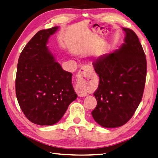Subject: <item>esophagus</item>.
<instances>
[{"instance_id":"esophagus-1","label":"esophagus","mask_w":158,"mask_h":158,"mask_svg":"<svg viewBox=\"0 0 158 158\" xmlns=\"http://www.w3.org/2000/svg\"><path fill=\"white\" fill-rule=\"evenodd\" d=\"M93 67L90 65H85L79 70L78 73V81L76 84V92L79 97H85L87 95L85 86L83 85L82 78L87 76L90 73L93 72Z\"/></svg>"}]
</instances>
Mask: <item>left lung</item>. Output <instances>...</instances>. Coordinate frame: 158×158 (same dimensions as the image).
Instances as JSON below:
<instances>
[{"label":"left lung","mask_w":158,"mask_h":158,"mask_svg":"<svg viewBox=\"0 0 158 158\" xmlns=\"http://www.w3.org/2000/svg\"><path fill=\"white\" fill-rule=\"evenodd\" d=\"M126 36L119 49L93 61L99 77L94 93L97 106L91 112L102 127L123 125L142 100L147 76V60L136 34L123 28Z\"/></svg>","instance_id":"obj_1"}]
</instances>
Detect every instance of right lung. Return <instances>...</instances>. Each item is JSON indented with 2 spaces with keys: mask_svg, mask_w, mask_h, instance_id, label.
I'll return each instance as SVG.
<instances>
[{
  "mask_svg": "<svg viewBox=\"0 0 158 158\" xmlns=\"http://www.w3.org/2000/svg\"><path fill=\"white\" fill-rule=\"evenodd\" d=\"M58 29L41 30L26 45L19 57L16 97L25 117L32 123L52 125L77 98L72 73L64 71L48 50V38Z\"/></svg>",
  "mask_w": 158,
  "mask_h": 158,
  "instance_id": "obj_1",
  "label": "right lung"
}]
</instances>
